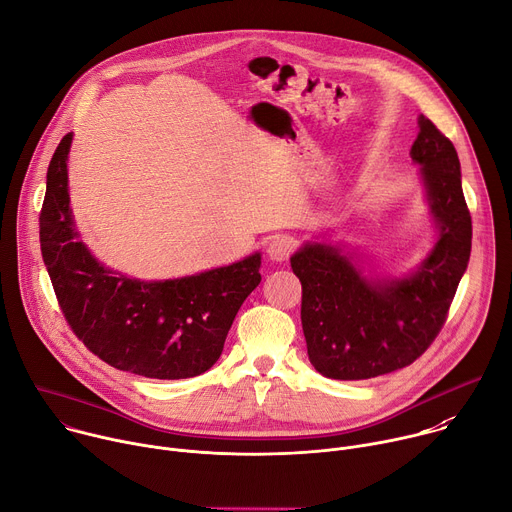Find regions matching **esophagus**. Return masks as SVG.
Here are the masks:
<instances>
[{"instance_id": "1", "label": "esophagus", "mask_w": 512, "mask_h": 512, "mask_svg": "<svg viewBox=\"0 0 512 512\" xmlns=\"http://www.w3.org/2000/svg\"><path fill=\"white\" fill-rule=\"evenodd\" d=\"M296 251V241L294 237H287V235H277L269 241V247H267V255L273 259V261H285L289 259V255Z\"/></svg>"}]
</instances>
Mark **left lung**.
<instances>
[{
	"label": "left lung",
	"mask_w": 512,
	"mask_h": 512,
	"mask_svg": "<svg viewBox=\"0 0 512 512\" xmlns=\"http://www.w3.org/2000/svg\"><path fill=\"white\" fill-rule=\"evenodd\" d=\"M440 237L409 277L375 283L338 249L306 245L291 257L302 281V328L314 369L360 381L409 367L446 324L472 249V216L454 143L427 117L411 145Z\"/></svg>",
	"instance_id": "left-lung-1"
}]
</instances>
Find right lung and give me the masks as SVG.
I'll use <instances>...</instances> for the list:
<instances>
[{
	"mask_svg": "<svg viewBox=\"0 0 512 512\" xmlns=\"http://www.w3.org/2000/svg\"><path fill=\"white\" fill-rule=\"evenodd\" d=\"M66 133L50 160L40 249L70 330L101 360L148 379H190L223 352L233 320L261 281V255L198 275L137 281L105 269L77 239L68 208Z\"/></svg>",
	"mask_w": 512,
	"mask_h": 512,
	"instance_id": "right-lung-1",
	"label": "right lung"
}]
</instances>
